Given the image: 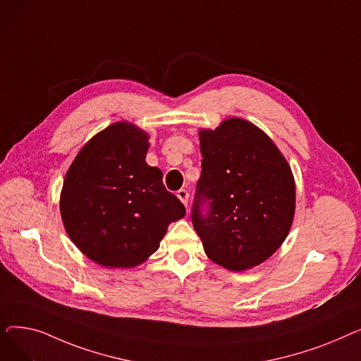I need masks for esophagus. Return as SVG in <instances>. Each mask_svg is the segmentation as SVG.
Masks as SVG:
<instances>
[{
  "mask_svg": "<svg viewBox=\"0 0 361 361\" xmlns=\"http://www.w3.org/2000/svg\"><path fill=\"white\" fill-rule=\"evenodd\" d=\"M177 196H178V199L183 202V204L187 207V203H188V192H187V190H180V192L177 193Z\"/></svg>",
  "mask_w": 361,
  "mask_h": 361,
  "instance_id": "34e87169",
  "label": "esophagus"
}]
</instances>
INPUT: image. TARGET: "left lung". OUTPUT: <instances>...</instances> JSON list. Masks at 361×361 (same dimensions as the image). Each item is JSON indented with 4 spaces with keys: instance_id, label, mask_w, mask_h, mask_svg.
<instances>
[{
    "instance_id": "1",
    "label": "left lung",
    "mask_w": 361,
    "mask_h": 361,
    "mask_svg": "<svg viewBox=\"0 0 361 361\" xmlns=\"http://www.w3.org/2000/svg\"><path fill=\"white\" fill-rule=\"evenodd\" d=\"M202 176L192 221L206 256L233 272L269 259L287 238L295 212V181L272 139L231 117L200 128ZM210 212L201 215V203Z\"/></svg>"
}]
</instances>
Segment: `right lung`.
<instances>
[{
    "label": "right lung",
    "instance_id": "right-lung-1",
    "mask_svg": "<svg viewBox=\"0 0 361 361\" xmlns=\"http://www.w3.org/2000/svg\"><path fill=\"white\" fill-rule=\"evenodd\" d=\"M149 133L117 121L97 133L71 162L60 195L66 233L104 268L128 269L159 249L185 207L146 164Z\"/></svg>",
    "mask_w": 361,
    "mask_h": 361
}]
</instances>
